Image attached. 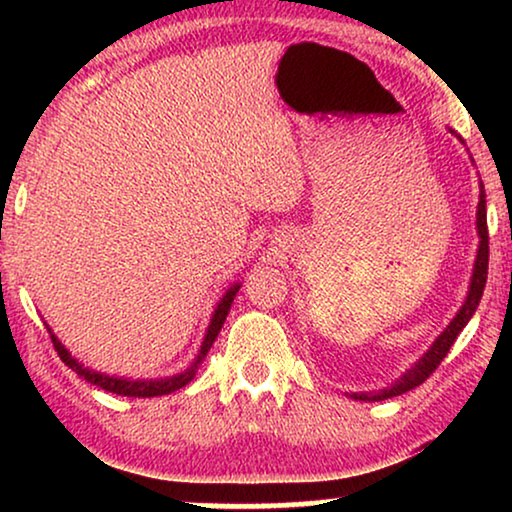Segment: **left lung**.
<instances>
[{
  "label": "left lung",
  "mask_w": 512,
  "mask_h": 512,
  "mask_svg": "<svg viewBox=\"0 0 512 512\" xmlns=\"http://www.w3.org/2000/svg\"><path fill=\"white\" fill-rule=\"evenodd\" d=\"M454 137L459 139L461 144H464V139H461L457 132L450 130ZM475 228H478V237H480V244H478V254H475V263H473V275H471V284H468V293H466V300L464 305L459 307L457 317H454L450 324L443 333L438 335L436 342L426 349L424 356L419 361H415V366H410L405 373L398 377V380L391 384L387 389H380V391H356V394H349L354 398V401H384V398H394V396H401L405 391L415 389L422 384L426 377H429L433 370L440 366V361L445 359L447 352H450V347L454 345V340H457V335L464 331L468 321L478 310L480 305V298H482V291H485V284H487V265H489V235H487V200H485V186H482L480 181V202H478V214H475Z\"/></svg>",
  "instance_id": "8db88e82"
}]
</instances>
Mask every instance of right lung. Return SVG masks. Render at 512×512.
I'll use <instances>...</instances> for the list:
<instances>
[{
    "label": "right lung",
    "mask_w": 512,
    "mask_h": 512,
    "mask_svg": "<svg viewBox=\"0 0 512 512\" xmlns=\"http://www.w3.org/2000/svg\"><path fill=\"white\" fill-rule=\"evenodd\" d=\"M240 282H235L230 289L223 293V298L216 303L214 312H212V319H209V326L205 331V340H202L200 345V352L198 356H195L191 366H188L186 370H181V373L177 375H170V377H156V380H130V377H116V375H107V373H100V370H93L88 366H83V363H79L72 356V352L62 345V342L58 340V335H55L51 331V326L46 324L48 333H51V340H53V347L55 352H58V356L62 359V363L65 366H69L74 370L76 375L83 377V380L95 384V387H100L104 391H111V394H118V396H135V398H151V396H165V394H172V391H177L181 387H186L188 382L193 380L195 373H198L200 363L205 361V356L209 349H212L216 335L221 333V326L223 321H226L228 312H230V305H233V300L237 296V291H240Z\"/></svg>",
    "instance_id": "1"
}]
</instances>
